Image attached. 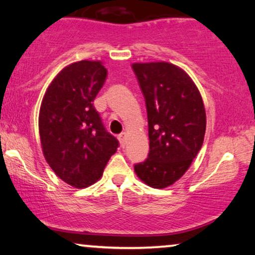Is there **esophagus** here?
Wrapping results in <instances>:
<instances>
[{
  "instance_id": "34e87169",
  "label": "esophagus",
  "mask_w": 255,
  "mask_h": 255,
  "mask_svg": "<svg viewBox=\"0 0 255 255\" xmlns=\"http://www.w3.org/2000/svg\"><path fill=\"white\" fill-rule=\"evenodd\" d=\"M119 141H120V144L124 147V145L126 144V138H127V133H125V131H122L121 134H119Z\"/></svg>"
}]
</instances>
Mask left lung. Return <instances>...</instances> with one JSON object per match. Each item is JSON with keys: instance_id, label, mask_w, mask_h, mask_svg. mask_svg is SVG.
I'll return each mask as SVG.
<instances>
[{"instance_id": "obj_1", "label": "left lung", "mask_w": 255, "mask_h": 255, "mask_svg": "<svg viewBox=\"0 0 255 255\" xmlns=\"http://www.w3.org/2000/svg\"><path fill=\"white\" fill-rule=\"evenodd\" d=\"M145 99L149 152L134 170L145 184L163 189L188 170L204 141L206 115L198 88L169 63L133 64Z\"/></svg>"}]
</instances>
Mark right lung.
I'll return each instance as SVG.
<instances>
[{
	"instance_id": "add662e5",
	"label": "right lung",
	"mask_w": 255,
	"mask_h": 255,
	"mask_svg": "<svg viewBox=\"0 0 255 255\" xmlns=\"http://www.w3.org/2000/svg\"><path fill=\"white\" fill-rule=\"evenodd\" d=\"M106 77L100 62L71 64L54 78L40 106V143L46 162L76 188L97 182L119 147L93 106Z\"/></svg>"
}]
</instances>
